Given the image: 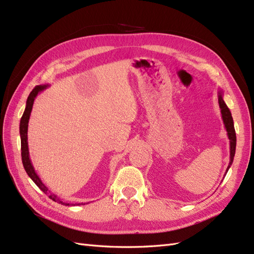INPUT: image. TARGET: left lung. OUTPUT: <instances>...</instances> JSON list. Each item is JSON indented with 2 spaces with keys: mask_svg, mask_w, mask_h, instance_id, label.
Returning a JSON list of instances; mask_svg holds the SVG:
<instances>
[{
  "mask_svg": "<svg viewBox=\"0 0 254 254\" xmlns=\"http://www.w3.org/2000/svg\"><path fill=\"white\" fill-rule=\"evenodd\" d=\"M218 99H219V106L221 109L222 120H223V123H224V127L226 129L227 137H228V139H230V164H228V167L226 169V174H227L228 169H230V167L233 164L235 152H236V132H235L232 113L223 100V92H222V90H219Z\"/></svg>",
  "mask_w": 254,
  "mask_h": 254,
  "instance_id": "left-lung-1",
  "label": "left lung"
}]
</instances>
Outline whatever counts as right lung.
Returning a JSON list of instances; mask_svg holds the SVG:
<instances>
[{
    "mask_svg": "<svg viewBox=\"0 0 254 254\" xmlns=\"http://www.w3.org/2000/svg\"><path fill=\"white\" fill-rule=\"evenodd\" d=\"M47 87H49V85H39L35 86L33 88V90L30 92V95L27 99V103H26V109H24V112L22 114V117L20 120V125H19V132H20V139H21V158H22V165L23 168L26 170V172L28 174V176L31 178L32 180L38 187L41 189V190L44 191L45 194H47L49 196V198L53 199L54 201H57L58 203H61L64 206H75V203H67L64 202V200H61L59 197L56 195L55 193L51 190H48L46 185L42 182V180L40 179V177L36 174L34 170V167L31 163L30 159V154H29V146H28V125H29V120H30V115H31V111H32V107L36 96H38L41 91L45 90ZM76 205H85V203H76Z\"/></svg>",
    "mask_w": 254,
    "mask_h": 254,
    "instance_id": "add662e5",
    "label": "right lung"
}]
</instances>
